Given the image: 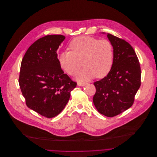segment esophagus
<instances>
[{"instance_id":"1","label":"esophagus","mask_w":157,"mask_h":157,"mask_svg":"<svg viewBox=\"0 0 157 157\" xmlns=\"http://www.w3.org/2000/svg\"><path fill=\"white\" fill-rule=\"evenodd\" d=\"M77 85L80 86H85V85H86V83H82V82H78Z\"/></svg>"}]
</instances>
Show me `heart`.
Returning a JSON list of instances; mask_svg holds the SVG:
<instances>
[{"mask_svg":"<svg viewBox=\"0 0 157 157\" xmlns=\"http://www.w3.org/2000/svg\"><path fill=\"white\" fill-rule=\"evenodd\" d=\"M70 51H64L59 56L60 67L67 74H77L79 82H86L95 77L103 78L111 71L114 60L113 46L106 40H99L91 36H80L69 44Z\"/></svg>","mask_w":157,"mask_h":157,"instance_id":"heart-1","label":"heart"}]
</instances>
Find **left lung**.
Returning a JSON list of instances; mask_svg holds the SVG:
<instances>
[{
    "label": "left lung",
    "instance_id": "1",
    "mask_svg": "<svg viewBox=\"0 0 157 157\" xmlns=\"http://www.w3.org/2000/svg\"><path fill=\"white\" fill-rule=\"evenodd\" d=\"M114 60L111 71L103 79L94 82L96 93L93 101L98 111L113 117L131 108L140 86L141 70L132 47L125 40L109 33Z\"/></svg>",
    "mask_w": 157,
    "mask_h": 157
}]
</instances>
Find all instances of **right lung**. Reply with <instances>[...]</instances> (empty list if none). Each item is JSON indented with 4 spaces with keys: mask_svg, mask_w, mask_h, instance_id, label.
<instances>
[{
    "mask_svg": "<svg viewBox=\"0 0 157 157\" xmlns=\"http://www.w3.org/2000/svg\"><path fill=\"white\" fill-rule=\"evenodd\" d=\"M65 38L60 35L40 38L28 49L21 64L18 82L26 104L48 118L63 110L77 86L57 59V50Z\"/></svg>",
    "mask_w": 157,
    "mask_h": 157,
    "instance_id": "1",
    "label": "right lung"
}]
</instances>
